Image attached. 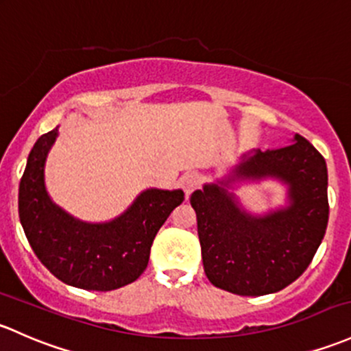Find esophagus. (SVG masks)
I'll return each mask as SVG.
<instances>
[{
  "label": "esophagus",
  "mask_w": 351,
  "mask_h": 351,
  "mask_svg": "<svg viewBox=\"0 0 351 351\" xmlns=\"http://www.w3.org/2000/svg\"><path fill=\"white\" fill-rule=\"evenodd\" d=\"M180 185H182L186 197H190L191 191L197 190L198 185H200V180H198V176L195 175V173H186V175H183L182 180H180Z\"/></svg>",
  "instance_id": "1"
}]
</instances>
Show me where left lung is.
Masks as SVG:
<instances>
[{
	"mask_svg": "<svg viewBox=\"0 0 351 351\" xmlns=\"http://www.w3.org/2000/svg\"><path fill=\"white\" fill-rule=\"evenodd\" d=\"M265 179L287 186V205L254 216L233 193V183ZM190 204L208 281L239 296L278 293L311 264L326 232V161L294 134L291 145L279 149L241 154L223 178L195 190Z\"/></svg>",
	"mask_w": 351,
	"mask_h": 351,
	"instance_id": "obj_1",
	"label": "left lung"
}]
</instances>
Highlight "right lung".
Returning <instances> with one entry per match:
<instances>
[{
	"instance_id": "right-lung-1",
	"label": "right lung",
	"mask_w": 351,
	"mask_h": 351,
	"mask_svg": "<svg viewBox=\"0 0 351 351\" xmlns=\"http://www.w3.org/2000/svg\"><path fill=\"white\" fill-rule=\"evenodd\" d=\"M57 138L58 126L40 136L20 182V222L33 252L69 286L112 291L134 282L145 272L158 230L185 200V193L180 188H146L112 220L75 219L47 191L45 165Z\"/></svg>"
}]
</instances>
